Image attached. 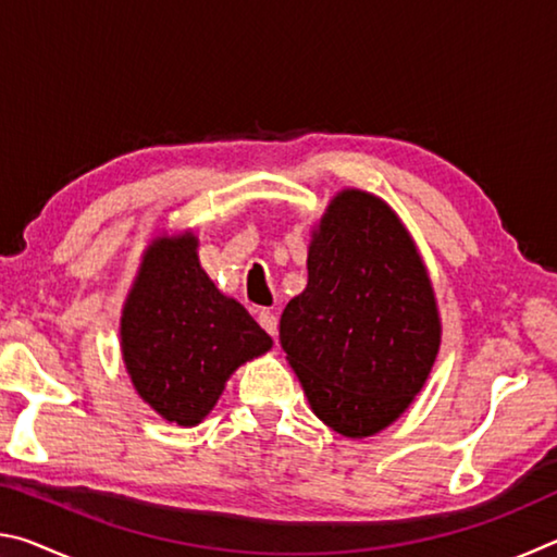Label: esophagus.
Segmentation results:
<instances>
[{
    "label": "esophagus",
    "instance_id": "obj_1",
    "mask_svg": "<svg viewBox=\"0 0 557 557\" xmlns=\"http://www.w3.org/2000/svg\"><path fill=\"white\" fill-rule=\"evenodd\" d=\"M258 324L265 329L270 336H277V317L272 314V312H260L258 314Z\"/></svg>",
    "mask_w": 557,
    "mask_h": 557
}]
</instances>
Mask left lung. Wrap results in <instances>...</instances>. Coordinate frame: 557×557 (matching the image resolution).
Listing matches in <instances>:
<instances>
[{
	"label": "left lung",
	"mask_w": 557,
	"mask_h": 557,
	"mask_svg": "<svg viewBox=\"0 0 557 557\" xmlns=\"http://www.w3.org/2000/svg\"><path fill=\"white\" fill-rule=\"evenodd\" d=\"M435 289L388 203L344 188L307 252V287L280 319V344L319 420L371 437L408 410L440 351Z\"/></svg>",
	"instance_id": "left-lung-1"
}]
</instances>
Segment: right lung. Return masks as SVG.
I'll list each match as a JSON object with an SVG mask.
<instances>
[{
	"label": "right lung",
	"instance_id": "right-lung-1",
	"mask_svg": "<svg viewBox=\"0 0 557 557\" xmlns=\"http://www.w3.org/2000/svg\"><path fill=\"white\" fill-rule=\"evenodd\" d=\"M196 248L191 231L149 243L120 319L132 385L149 408L182 428L199 425L233 371L272 348L240 301L206 275Z\"/></svg>",
	"mask_w": 557,
	"mask_h": 557
}]
</instances>
